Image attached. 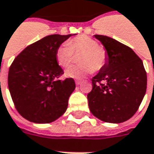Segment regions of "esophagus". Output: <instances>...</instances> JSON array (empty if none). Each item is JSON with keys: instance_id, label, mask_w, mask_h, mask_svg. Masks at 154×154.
Masks as SVG:
<instances>
[{"instance_id": "esophagus-1", "label": "esophagus", "mask_w": 154, "mask_h": 154, "mask_svg": "<svg viewBox=\"0 0 154 154\" xmlns=\"http://www.w3.org/2000/svg\"><path fill=\"white\" fill-rule=\"evenodd\" d=\"M76 82V85H77V86H79V85H81L82 83V81H80V80H76V82Z\"/></svg>"}]
</instances>
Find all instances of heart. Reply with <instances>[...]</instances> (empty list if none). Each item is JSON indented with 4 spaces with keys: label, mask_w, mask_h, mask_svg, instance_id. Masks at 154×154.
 Listing matches in <instances>:
<instances>
[{
    "label": "heart",
    "mask_w": 154,
    "mask_h": 154,
    "mask_svg": "<svg viewBox=\"0 0 154 154\" xmlns=\"http://www.w3.org/2000/svg\"><path fill=\"white\" fill-rule=\"evenodd\" d=\"M79 62L82 65L73 66L66 72L67 77L81 78L92 72L103 69L108 60L106 48L99 45L98 42L87 35H79L72 38L69 42H64L58 47L55 57L61 67H68L72 64L75 54H81Z\"/></svg>",
    "instance_id": "1"
}]
</instances>
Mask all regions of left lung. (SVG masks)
Listing matches in <instances>:
<instances>
[{"label":"left lung","instance_id":"left-lung-1","mask_svg":"<svg viewBox=\"0 0 154 154\" xmlns=\"http://www.w3.org/2000/svg\"><path fill=\"white\" fill-rule=\"evenodd\" d=\"M108 54L103 69L92 78L88 94L89 110L106 123L119 124L137 112L146 89V72L142 60L128 46L111 37L94 35Z\"/></svg>","mask_w":154,"mask_h":154}]
</instances>
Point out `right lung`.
Instances as JSON below:
<instances>
[{"label":"right lung","instance_id":"1","mask_svg":"<svg viewBox=\"0 0 154 154\" xmlns=\"http://www.w3.org/2000/svg\"><path fill=\"white\" fill-rule=\"evenodd\" d=\"M71 35H48L26 47L10 66L9 91L15 108L25 119L48 124L66 111L76 84L72 77L60 80L64 71L55 54Z\"/></svg>","mask_w":154,"mask_h":154}]
</instances>
